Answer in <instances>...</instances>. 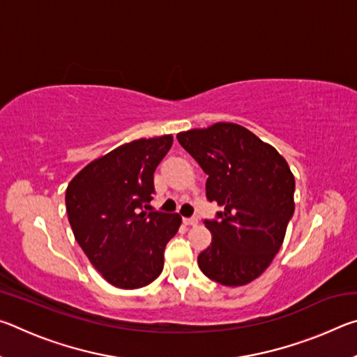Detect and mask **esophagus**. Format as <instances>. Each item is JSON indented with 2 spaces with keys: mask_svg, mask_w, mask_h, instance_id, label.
Returning a JSON list of instances; mask_svg holds the SVG:
<instances>
[{
  "mask_svg": "<svg viewBox=\"0 0 357 357\" xmlns=\"http://www.w3.org/2000/svg\"><path fill=\"white\" fill-rule=\"evenodd\" d=\"M183 222H184V225H197L198 219L197 217H184Z\"/></svg>",
  "mask_w": 357,
  "mask_h": 357,
  "instance_id": "34e87169",
  "label": "esophagus"
}]
</instances>
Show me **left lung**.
Listing matches in <instances>:
<instances>
[{"label":"left lung","instance_id":"1","mask_svg":"<svg viewBox=\"0 0 357 357\" xmlns=\"http://www.w3.org/2000/svg\"><path fill=\"white\" fill-rule=\"evenodd\" d=\"M208 174L206 197L223 208L204 220L213 241L198 255L202 273L225 287L258 279L285 239L294 213V176L274 146L234 123L176 135Z\"/></svg>","mask_w":357,"mask_h":357}]
</instances>
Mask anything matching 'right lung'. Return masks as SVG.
I'll return each instance as SVG.
<instances>
[{
    "label": "right lung",
    "mask_w": 357,
    "mask_h": 357,
    "mask_svg": "<svg viewBox=\"0 0 357 357\" xmlns=\"http://www.w3.org/2000/svg\"><path fill=\"white\" fill-rule=\"evenodd\" d=\"M173 135L138 138L98 157L66 189L75 241L113 287L149 285L164 269V250L181 227L179 214L146 213L154 172Z\"/></svg>",
    "instance_id": "right-lung-1"
}]
</instances>
